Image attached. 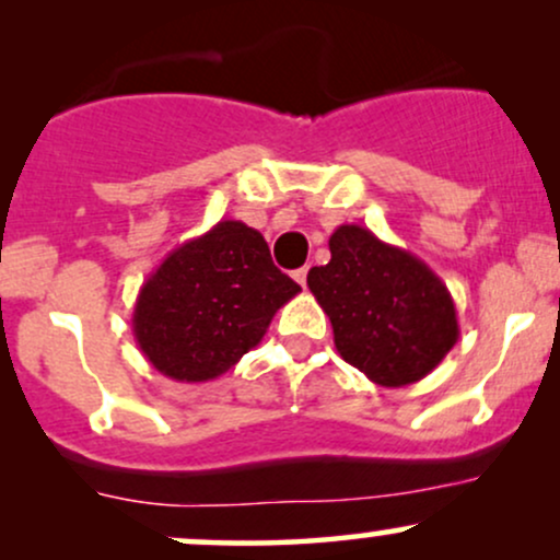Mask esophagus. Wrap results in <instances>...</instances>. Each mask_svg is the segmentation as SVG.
<instances>
[{
    "label": "esophagus",
    "instance_id": "1",
    "mask_svg": "<svg viewBox=\"0 0 560 560\" xmlns=\"http://www.w3.org/2000/svg\"><path fill=\"white\" fill-rule=\"evenodd\" d=\"M292 276H294V281H298L300 287H305V281H307V266H302V268H298V271H292Z\"/></svg>",
    "mask_w": 560,
    "mask_h": 560
}]
</instances>
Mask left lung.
I'll return each mask as SVG.
<instances>
[{
  "mask_svg": "<svg viewBox=\"0 0 560 560\" xmlns=\"http://www.w3.org/2000/svg\"><path fill=\"white\" fill-rule=\"evenodd\" d=\"M329 249L331 260L311 268L307 287L331 320L339 355L378 387L432 374L460 334L440 276L355 223L334 231Z\"/></svg>",
  "mask_w": 560,
  "mask_h": 560,
  "instance_id": "obj_1",
  "label": "left lung"
}]
</instances>
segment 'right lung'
I'll return each mask as SVG.
<instances>
[{
  "label": "right lung",
  "mask_w": 560,
  "mask_h": 560,
  "mask_svg": "<svg viewBox=\"0 0 560 560\" xmlns=\"http://www.w3.org/2000/svg\"><path fill=\"white\" fill-rule=\"evenodd\" d=\"M298 292L273 266L260 231L218 221L147 276L133 305V337L163 376L210 382L266 337L276 311Z\"/></svg>",
  "instance_id": "obj_1"
}]
</instances>
